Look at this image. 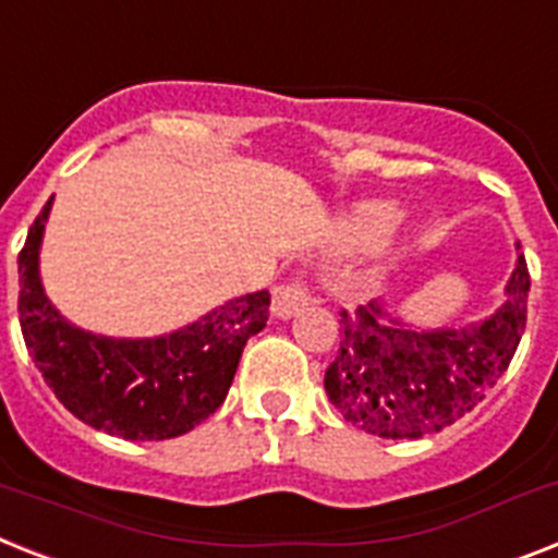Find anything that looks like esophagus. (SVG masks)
Returning <instances> with one entry per match:
<instances>
[{
	"label": "esophagus",
	"mask_w": 558,
	"mask_h": 558,
	"mask_svg": "<svg viewBox=\"0 0 558 558\" xmlns=\"http://www.w3.org/2000/svg\"><path fill=\"white\" fill-rule=\"evenodd\" d=\"M310 303H312V294L303 280L283 283V287H278L275 289V294H271V312H275V318H280V320H289L292 315H298L301 310H306Z\"/></svg>",
	"instance_id": "1"
}]
</instances>
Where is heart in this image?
Wrapping results in <instances>:
<instances>
[{"mask_svg": "<svg viewBox=\"0 0 558 558\" xmlns=\"http://www.w3.org/2000/svg\"><path fill=\"white\" fill-rule=\"evenodd\" d=\"M398 208L384 201H366L343 211L338 226H335V238L341 246H366L373 240L381 238L389 226L396 223Z\"/></svg>", "mask_w": 558, "mask_h": 558, "instance_id": "1", "label": "heart"}]
</instances>
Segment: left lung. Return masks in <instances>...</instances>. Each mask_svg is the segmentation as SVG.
Listing matches in <instances>:
<instances>
[{
    "mask_svg": "<svg viewBox=\"0 0 558 558\" xmlns=\"http://www.w3.org/2000/svg\"><path fill=\"white\" fill-rule=\"evenodd\" d=\"M527 292V264L519 255L501 306L475 324L418 329L378 301L343 310L341 350L326 369V396L350 424L378 438L441 433L510 366L524 335Z\"/></svg>",
    "mask_w": 558,
    "mask_h": 558,
    "instance_id": "8db88e82",
    "label": "left lung"
}]
</instances>
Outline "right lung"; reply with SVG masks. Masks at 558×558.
<instances>
[{
    "label": "right lung",
    "mask_w": 558,
    "mask_h": 558,
    "mask_svg": "<svg viewBox=\"0 0 558 558\" xmlns=\"http://www.w3.org/2000/svg\"><path fill=\"white\" fill-rule=\"evenodd\" d=\"M51 203L20 252V326L36 369L88 427L129 441L183 436L226 401L243 347L269 320V292L240 294L157 338L85 332L59 315L39 278Z\"/></svg>",
    "instance_id": "right-lung-1"
}]
</instances>
